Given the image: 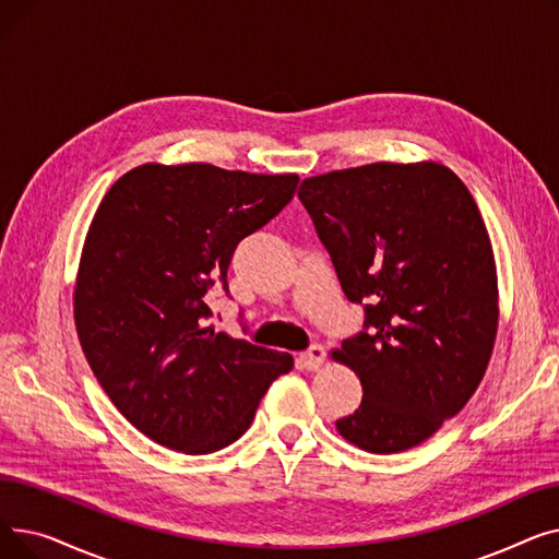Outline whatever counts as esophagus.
<instances>
[{
	"mask_svg": "<svg viewBox=\"0 0 559 559\" xmlns=\"http://www.w3.org/2000/svg\"><path fill=\"white\" fill-rule=\"evenodd\" d=\"M324 360H326V348L321 344H312L308 350H304V354L299 356L301 367H306L310 371H317L321 365H324Z\"/></svg>",
	"mask_w": 559,
	"mask_h": 559,
	"instance_id": "obj_1",
	"label": "esophagus"
}]
</instances>
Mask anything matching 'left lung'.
<instances>
[{
    "mask_svg": "<svg viewBox=\"0 0 559 559\" xmlns=\"http://www.w3.org/2000/svg\"><path fill=\"white\" fill-rule=\"evenodd\" d=\"M362 331L335 358L362 383L337 419L369 453L413 449L455 417L485 376L498 321L491 242L478 205L437 163H373L299 188Z\"/></svg>",
    "mask_w": 559,
    "mask_h": 559,
    "instance_id": "left-lung-1",
    "label": "left lung"
}]
</instances>
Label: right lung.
Returning a JSON list of instances; mask_svg holds the SVG:
<instances>
[{
  "mask_svg": "<svg viewBox=\"0 0 559 559\" xmlns=\"http://www.w3.org/2000/svg\"><path fill=\"white\" fill-rule=\"evenodd\" d=\"M297 186V174L152 163L99 203L76 278V331L112 405L156 444L190 455L233 444L295 367L289 354L215 333L209 292L219 281L228 295L235 247Z\"/></svg>",
  "mask_w": 559,
  "mask_h": 559,
  "instance_id": "right-lung-1",
  "label": "right lung"
}]
</instances>
